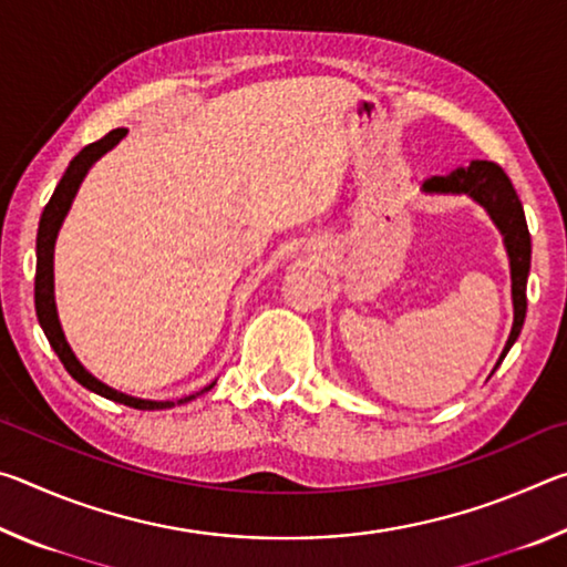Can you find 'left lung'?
Listing matches in <instances>:
<instances>
[{"label": "left lung", "mask_w": 567, "mask_h": 567, "mask_svg": "<svg viewBox=\"0 0 567 567\" xmlns=\"http://www.w3.org/2000/svg\"><path fill=\"white\" fill-rule=\"evenodd\" d=\"M425 192H453V195H470L483 205L495 225L501 227L505 237L507 255H511V275H513V305H515V320L511 338L505 342V350L501 354V364L505 360L507 350L513 348L517 334L523 330L525 322V310H527V272H530V233H527L525 213L520 199H517V192L513 182L507 179L505 172L495 165V162L475 159L470 162L467 169H455L453 175L447 177H430L422 185ZM495 364V368H497Z\"/></svg>", "instance_id": "8db88e82"}]
</instances>
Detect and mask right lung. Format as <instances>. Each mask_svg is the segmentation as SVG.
<instances>
[{
	"label": "right lung",
	"mask_w": 567,
	"mask_h": 567,
	"mask_svg": "<svg viewBox=\"0 0 567 567\" xmlns=\"http://www.w3.org/2000/svg\"><path fill=\"white\" fill-rule=\"evenodd\" d=\"M127 134V130L124 127H117L112 130L110 134H104L102 140L92 142V145L84 147L80 155H76L70 167H66V172L60 179V185H56L54 195L50 197V203H47L44 213H42V219H40V233H37V275H34V307H37V318H40V324L42 330L47 334V340H50V344L56 352V358L62 360V364L66 368V372L80 382V385H84L92 392H97V395L107 398V400H114V402H122V405H130L134 410H165V408H175V405H182V402H189L195 400L197 395H187L182 398L177 402H152V400H137V398H130V395H122V392L112 390L104 385V382H100L97 378H92L87 370L82 368L80 360L74 358L70 344H66L64 334H62V328H60V320H56V307H54V272H52V260H54V239H56V233H60L62 227V219L66 215V209H70L72 199L76 195V189H80L84 175H87V169L97 162L104 152H110L117 142ZM215 385V382H213ZM209 385V388H213ZM205 388V390H209ZM203 390V392H205Z\"/></svg>",
	"instance_id": "add662e5"
}]
</instances>
